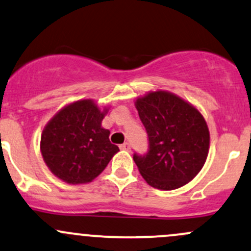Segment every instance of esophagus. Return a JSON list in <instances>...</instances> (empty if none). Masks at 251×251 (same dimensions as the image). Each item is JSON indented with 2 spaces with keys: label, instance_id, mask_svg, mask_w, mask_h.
Returning a JSON list of instances; mask_svg holds the SVG:
<instances>
[{
  "label": "esophagus",
  "instance_id": "1",
  "mask_svg": "<svg viewBox=\"0 0 251 251\" xmlns=\"http://www.w3.org/2000/svg\"><path fill=\"white\" fill-rule=\"evenodd\" d=\"M121 150H126V151H130L131 150V144L130 143H124V144L120 145Z\"/></svg>",
  "mask_w": 251,
  "mask_h": 251
}]
</instances>
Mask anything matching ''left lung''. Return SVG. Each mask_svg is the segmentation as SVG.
I'll return each instance as SVG.
<instances>
[{
    "label": "left lung",
    "instance_id": "1",
    "mask_svg": "<svg viewBox=\"0 0 251 251\" xmlns=\"http://www.w3.org/2000/svg\"><path fill=\"white\" fill-rule=\"evenodd\" d=\"M134 106L149 137L147 155H133L143 178L161 191L192 181L210 150V131L199 109L167 90L149 92Z\"/></svg>",
    "mask_w": 251,
    "mask_h": 251
}]
</instances>
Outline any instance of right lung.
Segmentation results:
<instances>
[{
  "mask_svg": "<svg viewBox=\"0 0 251 251\" xmlns=\"http://www.w3.org/2000/svg\"><path fill=\"white\" fill-rule=\"evenodd\" d=\"M109 107L92 99L63 107L44 127L40 151L50 172L69 184L92 182L119 151L102 127Z\"/></svg>",
  "mask_w": 251,
  "mask_h": 251,
  "instance_id": "1",
  "label": "right lung"
}]
</instances>
